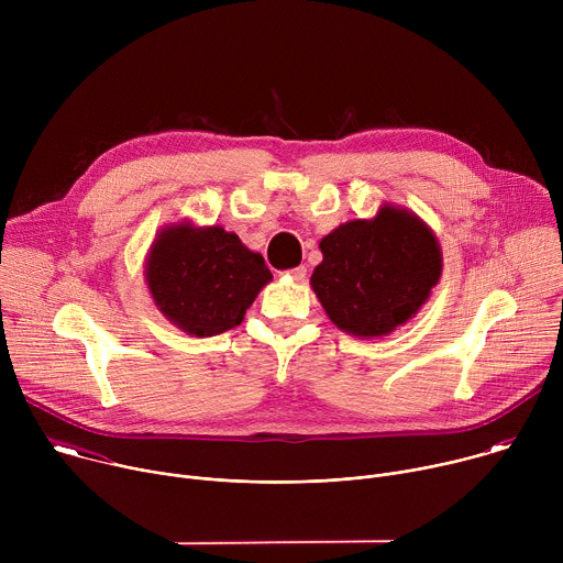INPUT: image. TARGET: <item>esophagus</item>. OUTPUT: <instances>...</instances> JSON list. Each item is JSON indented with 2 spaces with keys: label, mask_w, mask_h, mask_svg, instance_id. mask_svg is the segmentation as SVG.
<instances>
[{
  "label": "esophagus",
  "mask_w": 563,
  "mask_h": 563,
  "mask_svg": "<svg viewBox=\"0 0 563 563\" xmlns=\"http://www.w3.org/2000/svg\"><path fill=\"white\" fill-rule=\"evenodd\" d=\"M287 276L291 278V280H296V283H305V278H307V267H294V269H289L287 272Z\"/></svg>",
  "instance_id": "esophagus-1"
}]
</instances>
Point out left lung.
Returning a JSON list of instances; mask_svg holds the SVG:
<instances>
[{"instance_id":"8db88e82","label":"left lung","mask_w":563,"mask_h":563,"mask_svg":"<svg viewBox=\"0 0 563 563\" xmlns=\"http://www.w3.org/2000/svg\"><path fill=\"white\" fill-rule=\"evenodd\" d=\"M311 289L332 323L354 336H387L421 309L441 278L432 229L412 211L383 205L372 220H350L320 240Z\"/></svg>"}]
</instances>
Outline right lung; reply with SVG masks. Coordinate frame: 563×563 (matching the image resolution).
Masks as SVG:
<instances>
[{"mask_svg":"<svg viewBox=\"0 0 563 563\" xmlns=\"http://www.w3.org/2000/svg\"><path fill=\"white\" fill-rule=\"evenodd\" d=\"M144 278L155 307L176 328L216 336L243 323L272 272L235 233L180 222L153 240Z\"/></svg>","mask_w":563,"mask_h":563,"instance_id":"obj_1","label":"right lung"}]
</instances>
